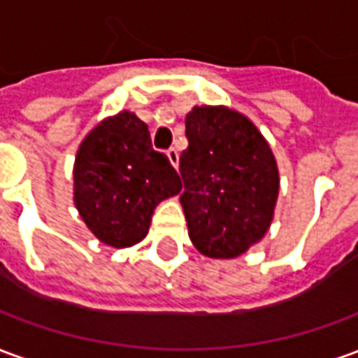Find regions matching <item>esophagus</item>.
I'll return each instance as SVG.
<instances>
[{
	"mask_svg": "<svg viewBox=\"0 0 358 358\" xmlns=\"http://www.w3.org/2000/svg\"><path fill=\"white\" fill-rule=\"evenodd\" d=\"M166 157H169V161L172 163V166L176 169V166H178V151H176L174 148L166 149Z\"/></svg>",
	"mask_w": 358,
	"mask_h": 358,
	"instance_id": "1",
	"label": "esophagus"
}]
</instances>
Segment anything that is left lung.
I'll return each instance as SVG.
<instances>
[{"label":"left lung","instance_id":"obj_1","mask_svg":"<svg viewBox=\"0 0 358 358\" xmlns=\"http://www.w3.org/2000/svg\"><path fill=\"white\" fill-rule=\"evenodd\" d=\"M180 176L189 240L203 255L234 259L263 238L274 215L278 169L253 122L226 107H194Z\"/></svg>","mask_w":358,"mask_h":358}]
</instances>
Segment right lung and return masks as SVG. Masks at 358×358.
<instances>
[{
    "mask_svg": "<svg viewBox=\"0 0 358 358\" xmlns=\"http://www.w3.org/2000/svg\"><path fill=\"white\" fill-rule=\"evenodd\" d=\"M182 189L169 157L151 145L134 113L103 120L82 141L74 163V203L88 228L113 248L145 238L159 203Z\"/></svg>",
    "mask_w": 358,
    "mask_h": 358,
    "instance_id": "obj_1",
    "label": "right lung"
}]
</instances>
